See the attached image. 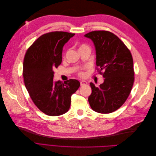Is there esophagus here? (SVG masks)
<instances>
[{"instance_id":"esophagus-1","label":"esophagus","mask_w":156,"mask_h":156,"mask_svg":"<svg viewBox=\"0 0 156 156\" xmlns=\"http://www.w3.org/2000/svg\"><path fill=\"white\" fill-rule=\"evenodd\" d=\"M80 84H81V86H84V85H86L87 84V82L86 81H81L80 82Z\"/></svg>"}]
</instances>
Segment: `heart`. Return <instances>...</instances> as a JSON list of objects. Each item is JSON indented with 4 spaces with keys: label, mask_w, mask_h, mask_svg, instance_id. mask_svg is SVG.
I'll return each mask as SVG.
<instances>
[{
    "label": "heart",
    "mask_w": 156,
    "mask_h": 156,
    "mask_svg": "<svg viewBox=\"0 0 156 156\" xmlns=\"http://www.w3.org/2000/svg\"><path fill=\"white\" fill-rule=\"evenodd\" d=\"M81 75H82V73H81Z\"/></svg>",
    "instance_id": "1"
}]
</instances>
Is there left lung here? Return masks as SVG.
<instances>
[{
	"mask_svg": "<svg viewBox=\"0 0 156 156\" xmlns=\"http://www.w3.org/2000/svg\"><path fill=\"white\" fill-rule=\"evenodd\" d=\"M84 36L93 41L96 66L99 72H104V78L98 87L90 83V105L97 112H112L124 104L131 92L134 82L133 58L125 44L112 32L92 31Z\"/></svg>",
	"mask_w": 156,
	"mask_h": 156,
	"instance_id": "left-lung-1",
	"label": "left lung"
}]
</instances>
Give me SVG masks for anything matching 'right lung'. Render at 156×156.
Listing matches in <instances>:
<instances>
[{"mask_svg": "<svg viewBox=\"0 0 156 156\" xmlns=\"http://www.w3.org/2000/svg\"><path fill=\"white\" fill-rule=\"evenodd\" d=\"M75 34L51 32L41 36L27 50L23 62L25 85L36 106L45 115L55 116L66 112L71 97L80 83L69 79L54 81V69L62 62L63 47Z\"/></svg>", "mask_w": 156, "mask_h": 156, "instance_id": "add662e5", "label": "right lung"}]
</instances>
